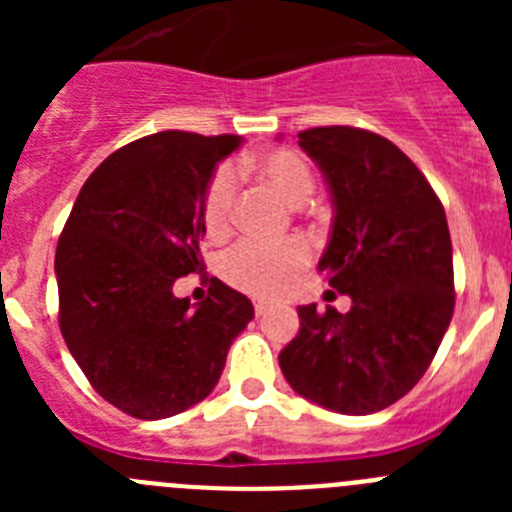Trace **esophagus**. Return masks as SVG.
<instances>
[{
    "instance_id": "esophagus-1",
    "label": "esophagus",
    "mask_w": 512,
    "mask_h": 512,
    "mask_svg": "<svg viewBox=\"0 0 512 512\" xmlns=\"http://www.w3.org/2000/svg\"><path fill=\"white\" fill-rule=\"evenodd\" d=\"M253 310H256V315L261 318V315H266V312L271 310V302L269 300H256V302H253Z\"/></svg>"
}]
</instances>
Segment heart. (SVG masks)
Masks as SVG:
<instances>
[{
	"label": "heart",
	"instance_id": "obj_1",
	"mask_svg": "<svg viewBox=\"0 0 512 512\" xmlns=\"http://www.w3.org/2000/svg\"><path fill=\"white\" fill-rule=\"evenodd\" d=\"M241 166L259 176L264 184H269L289 205H302L315 184L310 164L300 153L289 151V148H271V151L256 153V156L243 158ZM233 207L235 174L228 166H220L212 174L205 189V200H202V223H205L207 235L220 238L228 233L230 223H233ZM307 261H310V246L300 238L284 241L279 246L241 243L230 253H225L223 277L248 295L271 297L284 292Z\"/></svg>",
	"mask_w": 512,
	"mask_h": 512
}]
</instances>
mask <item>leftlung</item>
Wrapping results in <instances>:
<instances>
[{"instance_id": "1", "label": "left lung", "mask_w": 512, "mask_h": 512, "mask_svg": "<svg viewBox=\"0 0 512 512\" xmlns=\"http://www.w3.org/2000/svg\"><path fill=\"white\" fill-rule=\"evenodd\" d=\"M333 197L318 269L351 310L302 305L300 333L279 354L292 390L343 415H369L408 395L454 315L446 212L418 166L372 130L300 133Z\"/></svg>"}]
</instances>
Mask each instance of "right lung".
Here are the masks:
<instances>
[{
  "mask_svg": "<svg viewBox=\"0 0 512 512\" xmlns=\"http://www.w3.org/2000/svg\"><path fill=\"white\" fill-rule=\"evenodd\" d=\"M238 135L164 130L92 171L56 248L58 325L89 384L122 413L171 418L205 400L230 343L251 323L246 295L212 279L197 307L174 282L205 269L202 200Z\"/></svg>",
  "mask_w": 512,
  "mask_h": 512,
  "instance_id": "right-lung-1",
  "label": "right lung"
}]
</instances>
